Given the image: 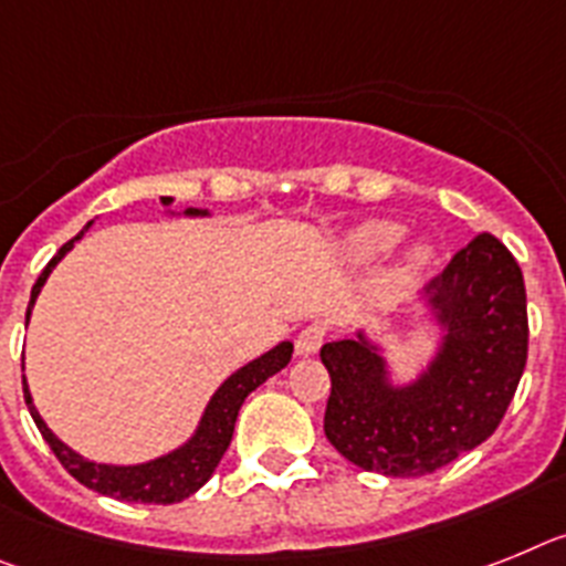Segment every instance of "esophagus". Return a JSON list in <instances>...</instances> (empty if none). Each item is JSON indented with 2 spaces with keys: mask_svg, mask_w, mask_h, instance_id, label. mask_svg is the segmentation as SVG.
<instances>
[{
  "mask_svg": "<svg viewBox=\"0 0 566 566\" xmlns=\"http://www.w3.org/2000/svg\"><path fill=\"white\" fill-rule=\"evenodd\" d=\"M324 338H327V324H322V322L307 324V327H304V331L296 336V353L298 356H313V353H318V347L324 344Z\"/></svg>",
  "mask_w": 566,
  "mask_h": 566,
  "instance_id": "obj_1",
  "label": "esophagus"
}]
</instances>
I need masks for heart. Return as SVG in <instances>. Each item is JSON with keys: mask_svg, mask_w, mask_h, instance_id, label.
Here are the masks:
<instances>
[{"mask_svg": "<svg viewBox=\"0 0 566 566\" xmlns=\"http://www.w3.org/2000/svg\"><path fill=\"white\" fill-rule=\"evenodd\" d=\"M405 228L396 222H365L358 224L356 230L344 235V255L353 259V262H376L381 255L390 253L396 244L401 242ZM427 262V248L416 244V248L407 250L405 255V270L407 273H416L421 264Z\"/></svg>", "mask_w": 566, "mask_h": 566, "instance_id": "obj_1", "label": "heart"}]
</instances>
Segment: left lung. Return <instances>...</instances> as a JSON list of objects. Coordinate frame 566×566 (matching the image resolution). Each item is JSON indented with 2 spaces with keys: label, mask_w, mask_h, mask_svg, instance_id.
Returning <instances> with one entry per match:
<instances>
[{
  "label": "left lung",
  "mask_w": 566,
  "mask_h": 566,
  "mask_svg": "<svg viewBox=\"0 0 566 566\" xmlns=\"http://www.w3.org/2000/svg\"><path fill=\"white\" fill-rule=\"evenodd\" d=\"M424 302L441 344L410 385H392L361 331L322 347L331 373L324 436L347 461L390 479L427 475L488 441L527 365L524 276L493 233L461 248Z\"/></svg>",
  "instance_id": "1"
}]
</instances>
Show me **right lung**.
I'll return each mask as SVG.
<instances>
[{
	"instance_id": "1",
	"label": "right lung",
	"mask_w": 566,
	"mask_h": 566,
	"mask_svg": "<svg viewBox=\"0 0 566 566\" xmlns=\"http://www.w3.org/2000/svg\"><path fill=\"white\" fill-rule=\"evenodd\" d=\"M170 201H174L170 196H161V205H170ZM185 216H208V210L188 208L185 210ZM91 224L93 222H87L85 228L73 235L71 242L62 244L59 253L48 262V268L42 270V276L36 279V284H33L31 290V304H28L24 322L31 318L39 290H42V284L48 282L51 270L65 259L67 250H71L73 244L87 233ZM290 356H293V344L282 342L276 344L273 350L264 353V356L253 358L250 365L239 367V370H235L233 376H230L228 381L213 392V399H210L208 407H205V416H201L193 436H190L181 447H176L174 453L159 455V459L145 461V464L119 467V464H99V461L82 459V455H78L76 450H71L65 441H59L51 432V427L42 421L39 410L33 407L28 381H24L22 376L24 405H28V410H31L33 421H36L39 432H42V439L51 444L53 455L62 461V467H65L67 473H71L78 484H85L87 490H96V493L102 495H111V499L142 501V504H176V501L193 495L196 490H199L210 475H213V470L219 467V461H222L224 450L230 447V439H233V427H235V419H239V410H242L244 399H248L255 387L264 385L270 376H276L282 367H287Z\"/></svg>"
}]
</instances>
